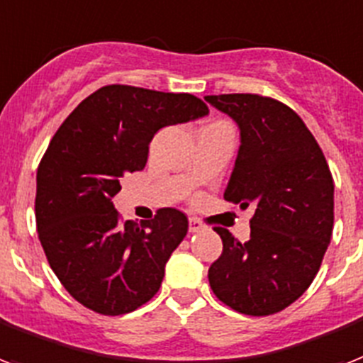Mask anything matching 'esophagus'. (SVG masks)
Here are the masks:
<instances>
[{"instance_id": "esophagus-1", "label": "esophagus", "mask_w": 363, "mask_h": 363, "mask_svg": "<svg viewBox=\"0 0 363 363\" xmlns=\"http://www.w3.org/2000/svg\"><path fill=\"white\" fill-rule=\"evenodd\" d=\"M200 230H204V225H202V221H199V219H195V217H191L189 219L191 234H195V232H200Z\"/></svg>"}]
</instances>
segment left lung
I'll return each instance as SVG.
<instances>
[{"label": "left lung", "mask_w": 363, "mask_h": 363, "mask_svg": "<svg viewBox=\"0 0 363 363\" xmlns=\"http://www.w3.org/2000/svg\"><path fill=\"white\" fill-rule=\"evenodd\" d=\"M240 129L225 199L253 206L251 236L225 228L221 257L208 269L213 294L245 315H272L307 291L333 230V179L303 120L279 101L251 94L206 95Z\"/></svg>", "instance_id": "left-lung-1"}]
</instances>
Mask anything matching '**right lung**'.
Listing matches in <instances>:
<instances>
[{
	"label": "right lung",
	"instance_id": "add662e5",
	"mask_svg": "<svg viewBox=\"0 0 363 363\" xmlns=\"http://www.w3.org/2000/svg\"><path fill=\"white\" fill-rule=\"evenodd\" d=\"M199 97L104 86L62 123L37 170L40 245L65 291L101 315L152 300L164 266L187 234V217L163 208L152 221H120V178L146 167L153 135L208 116Z\"/></svg>",
	"mask_w": 363,
	"mask_h": 363
}]
</instances>
